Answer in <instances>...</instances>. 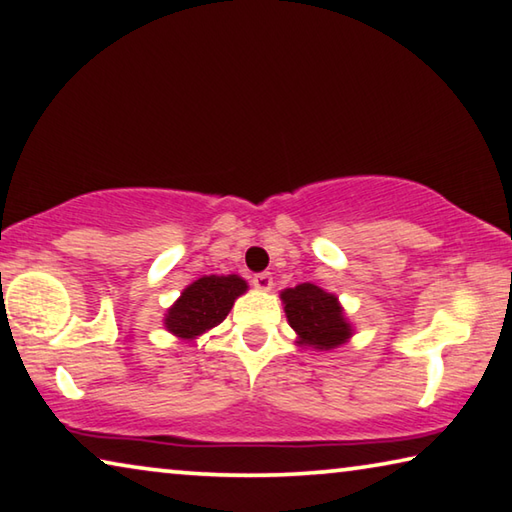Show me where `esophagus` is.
<instances>
[{
  "instance_id": "obj_1",
  "label": "esophagus",
  "mask_w": 512,
  "mask_h": 512,
  "mask_svg": "<svg viewBox=\"0 0 512 512\" xmlns=\"http://www.w3.org/2000/svg\"><path fill=\"white\" fill-rule=\"evenodd\" d=\"M251 283H254V288H258V290H272V274L270 272H261V274H256L254 279H251Z\"/></svg>"
}]
</instances>
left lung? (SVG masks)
<instances>
[{"mask_svg": "<svg viewBox=\"0 0 512 512\" xmlns=\"http://www.w3.org/2000/svg\"><path fill=\"white\" fill-rule=\"evenodd\" d=\"M286 317L297 333V345L329 351L351 338V324L342 313L340 301L313 283H299L281 292Z\"/></svg>", "mask_w": 512, "mask_h": 512, "instance_id": "8db88e82", "label": "left lung"}]
</instances>
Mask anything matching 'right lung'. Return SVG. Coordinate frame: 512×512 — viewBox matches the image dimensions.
Here are the masks:
<instances>
[{"mask_svg":"<svg viewBox=\"0 0 512 512\" xmlns=\"http://www.w3.org/2000/svg\"><path fill=\"white\" fill-rule=\"evenodd\" d=\"M242 292H247V281L238 274L201 276L181 292V297L167 308L165 329L183 340H195L197 335L211 331L224 322Z\"/></svg>","mask_w":512,"mask_h":512,"instance_id":"1","label":"right lung"}]
</instances>
